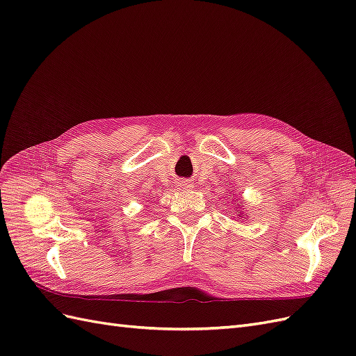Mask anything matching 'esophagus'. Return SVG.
I'll return each mask as SVG.
<instances>
[{
  "label": "esophagus",
  "mask_w": 356,
  "mask_h": 356,
  "mask_svg": "<svg viewBox=\"0 0 356 356\" xmlns=\"http://www.w3.org/2000/svg\"><path fill=\"white\" fill-rule=\"evenodd\" d=\"M179 187L184 188V190H188V188L193 187V184H191V182H188V181H181L179 182Z\"/></svg>",
  "instance_id": "obj_1"
}]
</instances>
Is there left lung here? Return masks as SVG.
Here are the masks:
<instances>
[{
    "label": "left lung",
    "instance_id": "1",
    "mask_svg": "<svg viewBox=\"0 0 356 356\" xmlns=\"http://www.w3.org/2000/svg\"><path fill=\"white\" fill-rule=\"evenodd\" d=\"M239 207H241V203H239ZM236 208H238V207H236ZM239 215V213H238ZM245 217H246V215H245Z\"/></svg>",
    "mask_w": 356,
    "mask_h": 356
}]
</instances>
